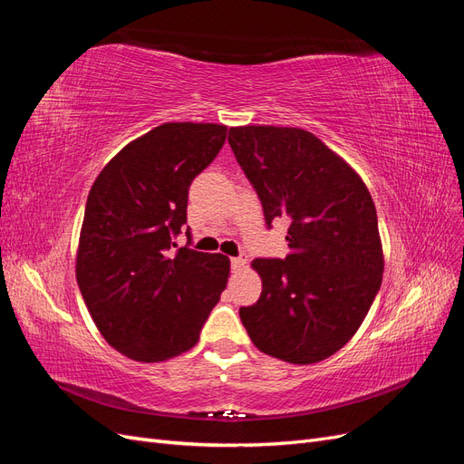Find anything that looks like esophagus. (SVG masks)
Returning a JSON list of instances; mask_svg holds the SVG:
<instances>
[{
  "label": "esophagus",
  "mask_w": 464,
  "mask_h": 464,
  "mask_svg": "<svg viewBox=\"0 0 464 464\" xmlns=\"http://www.w3.org/2000/svg\"><path fill=\"white\" fill-rule=\"evenodd\" d=\"M246 265H247V256H246V254H242V256H237V257H232V259H230V266H232V271H234V273H240V271H244V269H246Z\"/></svg>",
  "instance_id": "1"
}]
</instances>
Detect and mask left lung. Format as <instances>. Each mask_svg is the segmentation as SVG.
Here are the masks:
<instances>
[{
    "label": "left lung",
    "instance_id": "8db88e82",
    "mask_svg": "<svg viewBox=\"0 0 464 464\" xmlns=\"http://www.w3.org/2000/svg\"><path fill=\"white\" fill-rule=\"evenodd\" d=\"M228 143L259 195L266 227L288 222L285 259H254L263 290L240 319L261 353L315 363L353 339L383 278V249L362 178L300 128H230Z\"/></svg>",
    "mask_w": 464,
    "mask_h": 464
}]
</instances>
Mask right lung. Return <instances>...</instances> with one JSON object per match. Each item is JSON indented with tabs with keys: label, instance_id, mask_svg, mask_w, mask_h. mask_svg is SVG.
<instances>
[{
	"label": "right lung",
	"instance_id": "1",
	"mask_svg": "<svg viewBox=\"0 0 464 464\" xmlns=\"http://www.w3.org/2000/svg\"><path fill=\"white\" fill-rule=\"evenodd\" d=\"M227 133L218 123H162L125 145L89 191L77 285L106 343L131 360L188 353L227 288L228 257L188 246L172 254L191 181Z\"/></svg>",
	"mask_w": 464,
	"mask_h": 464
}]
</instances>
